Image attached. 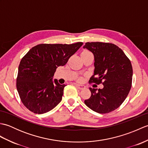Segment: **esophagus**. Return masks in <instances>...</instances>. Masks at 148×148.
I'll return each mask as SVG.
<instances>
[{
	"label": "esophagus",
	"mask_w": 148,
	"mask_h": 148,
	"mask_svg": "<svg viewBox=\"0 0 148 148\" xmlns=\"http://www.w3.org/2000/svg\"><path fill=\"white\" fill-rule=\"evenodd\" d=\"M75 86H76L78 89L79 90H83L85 88V86L84 85H81V84H75Z\"/></svg>",
	"instance_id": "esophagus-1"
}]
</instances>
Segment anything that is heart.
<instances>
[{
  "mask_svg": "<svg viewBox=\"0 0 148 148\" xmlns=\"http://www.w3.org/2000/svg\"><path fill=\"white\" fill-rule=\"evenodd\" d=\"M82 53H90V52L88 51H84L82 52ZM79 80H81V79H79Z\"/></svg>",
  "mask_w": 148,
  "mask_h": 148,
  "instance_id": "b5f03b06",
  "label": "heart"
}]
</instances>
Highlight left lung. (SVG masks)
I'll use <instances>...</instances> for the list:
<instances>
[{"label": "left lung", "mask_w": 148, "mask_h": 148, "mask_svg": "<svg viewBox=\"0 0 148 148\" xmlns=\"http://www.w3.org/2000/svg\"><path fill=\"white\" fill-rule=\"evenodd\" d=\"M95 58V70L89 82L102 84V89L90 88L91 97L84 103L93 111L106 114L114 111L126 99L132 86L133 69L123 50L112 43L86 42L83 46Z\"/></svg>", "instance_id": "8db88e82"}]
</instances>
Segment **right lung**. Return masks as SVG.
<instances>
[{"label": "right lung", "instance_id": "1", "mask_svg": "<svg viewBox=\"0 0 148 148\" xmlns=\"http://www.w3.org/2000/svg\"><path fill=\"white\" fill-rule=\"evenodd\" d=\"M83 45L40 44L31 48L18 67L16 88L22 103L29 111L43 114L61 102L65 84L53 80L56 68L64 66Z\"/></svg>", "mask_w": 148, "mask_h": 148}]
</instances>
